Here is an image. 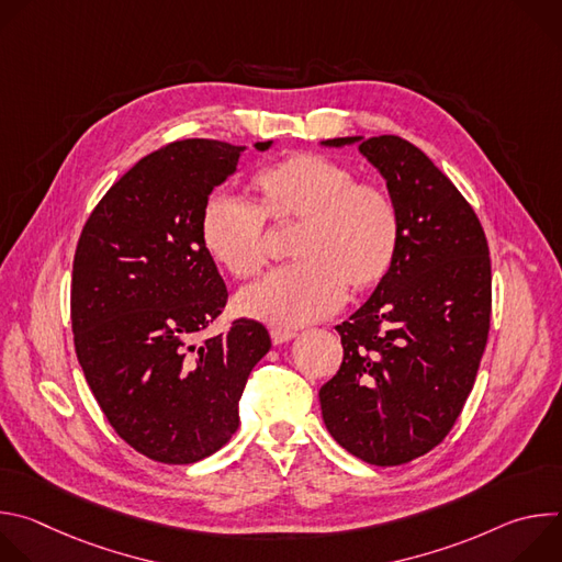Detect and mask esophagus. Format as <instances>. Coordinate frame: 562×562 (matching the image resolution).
Segmentation results:
<instances>
[{
    "label": "esophagus",
    "mask_w": 562,
    "mask_h": 562,
    "mask_svg": "<svg viewBox=\"0 0 562 562\" xmlns=\"http://www.w3.org/2000/svg\"><path fill=\"white\" fill-rule=\"evenodd\" d=\"M293 338H295V331H291V329H284V327H273L271 329V342L273 345H284Z\"/></svg>",
    "instance_id": "1"
}]
</instances>
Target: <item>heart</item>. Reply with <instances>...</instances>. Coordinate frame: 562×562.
Listing matches in <instances>:
<instances>
[{"label":"heart","mask_w":562,"mask_h":562,"mask_svg":"<svg viewBox=\"0 0 562 562\" xmlns=\"http://www.w3.org/2000/svg\"><path fill=\"white\" fill-rule=\"evenodd\" d=\"M265 211L304 220L293 254L300 262L271 271L237 295V308L278 327H300L334 313L349 284H375L397 247V209L391 195L331 157L300 153L258 176ZM249 198L215 191L202 209V239L213 260L235 278H251L267 262V217Z\"/></svg>","instance_id":"obj_1"}]
</instances>
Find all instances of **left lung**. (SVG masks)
<instances>
[{
  "mask_svg": "<svg viewBox=\"0 0 562 562\" xmlns=\"http://www.w3.org/2000/svg\"><path fill=\"white\" fill-rule=\"evenodd\" d=\"M358 146L397 209V247L369 300L342 325V364L319 389L323 420L356 458L405 464L453 427L483 358L492 315L487 239L431 159L395 135L334 137Z\"/></svg>",
  "mask_w": 562,
  "mask_h": 562,
  "instance_id": "obj_1",
  "label": "left lung"
}]
</instances>
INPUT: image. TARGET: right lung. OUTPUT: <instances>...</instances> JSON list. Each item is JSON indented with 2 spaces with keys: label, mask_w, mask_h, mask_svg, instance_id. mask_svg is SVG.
Masks as SVG:
<instances>
[{
  "label": "right lung",
  "mask_w": 562,
  "mask_h": 562,
  "mask_svg": "<svg viewBox=\"0 0 562 562\" xmlns=\"http://www.w3.org/2000/svg\"><path fill=\"white\" fill-rule=\"evenodd\" d=\"M245 150L182 139L146 155L95 206L75 251L77 360L111 427L157 462L191 464L222 449L247 378L271 349L256 319L195 342L226 302L202 209Z\"/></svg>",
  "instance_id": "right-lung-1"
}]
</instances>
